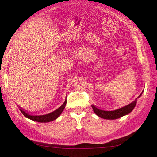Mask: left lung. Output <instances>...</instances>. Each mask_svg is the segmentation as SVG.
Wrapping results in <instances>:
<instances>
[{"label":"left lung","instance_id":"8db88e82","mask_svg":"<svg viewBox=\"0 0 157 157\" xmlns=\"http://www.w3.org/2000/svg\"><path fill=\"white\" fill-rule=\"evenodd\" d=\"M142 93H143V92H141V94L135 99L134 101H132V103H130V104H128V105L124 107H122L121 108L116 109V110L104 111V110H102V109H98L97 107L93 105H92V107L93 109V111H94V113L99 117L105 118V119H109V120L117 119V118H121L123 116L126 115L128 114H129L130 112H132V111L136 107V105L137 103V99L139 98L141 96Z\"/></svg>","mask_w":157,"mask_h":157}]
</instances>
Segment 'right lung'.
<instances>
[{
    "instance_id": "obj_1",
    "label": "right lung",
    "mask_w": 157,
    "mask_h": 157,
    "mask_svg": "<svg viewBox=\"0 0 157 157\" xmlns=\"http://www.w3.org/2000/svg\"><path fill=\"white\" fill-rule=\"evenodd\" d=\"M66 103H67V101L65 100L63 105L61 107H59L58 109H57L56 110H55L53 112H51L48 114H46V115H31V114L28 113L26 111L24 110V109L20 108V110L21 111L23 115H24L26 118H29V119L33 121H36L39 122H48L52 121H54L57 118H58V117L61 115V113H62V111H63V109H65Z\"/></svg>"
}]
</instances>
